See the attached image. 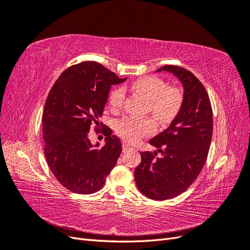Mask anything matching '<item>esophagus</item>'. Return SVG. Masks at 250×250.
<instances>
[{
	"label": "esophagus",
	"instance_id": "1",
	"mask_svg": "<svg viewBox=\"0 0 250 250\" xmlns=\"http://www.w3.org/2000/svg\"><path fill=\"white\" fill-rule=\"evenodd\" d=\"M122 148H123V151L125 152V151H128V150H130L131 149V147L128 145V144H123V146H122Z\"/></svg>",
	"mask_w": 250,
	"mask_h": 250
}]
</instances>
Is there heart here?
<instances>
[{"label": "heart", "mask_w": 250, "mask_h": 250, "mask_svg": "<svg viewBox=\"0 0 250 250\" xmlns=\"http://www.w3.org/2000/svg\"><path fill=\"white\" fill-rule=\"evenodd\" d=\"M131 88L148 100V110L158 123L168 124L176 117L183 104V93L177 87L167 86L166 83L154 76H145L132 82ZM126 97V90L118 86L111 90L109 103L113 108H121ZM155 130V124L151 119L135 120L125 118L117 125L118 133L127 142H138Z\"/></svg>", "instance_id": "obj_1"}]
</instances>
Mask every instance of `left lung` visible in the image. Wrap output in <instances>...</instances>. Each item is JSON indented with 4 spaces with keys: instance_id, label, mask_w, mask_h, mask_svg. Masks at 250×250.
Instances as JSON below:
<instances>
[{
    "instance_id": "8db88e82",
    "label": "left lung",
    "mask_w": 250,
    "mask_h": 250,
    "mask_svg": "<svg viewBox=\"0 0 250 250\" xmlns=\"http://www.w3.org/2000/svg\"><path fill=\"white\" fill-rule=\"evenodd\" d=\"M163 71L179 79L184 99L167 129L149 141L157 150L141 152L142 162L134 170L138 188L154 200L176 197L194 183L206 164L213 134V112L202 83L184 67L164 65L156 72ZM157 152L161 157H156Z\"/></svg>"
}]
</instances>
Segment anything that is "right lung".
<instances>
[{"label":"right lung","mask_w":250,"mask_h":250,"mask_svg":"<svg viewBox=\"0 0 250 250\" xmlns=\"http://www.w3.org/2000/svg\"><path fill=\"white\" fill-rule=\"evenodd\" d=\"M121 79L102 64L84 62L66 69L48 95L42 115L44 156L56 179L77 194H93L105 184L122 152V144L106 129L105 145H93L90 126H100L112 85Z\"/></svg>","instance_id":"obj_1"}]
</instances>
